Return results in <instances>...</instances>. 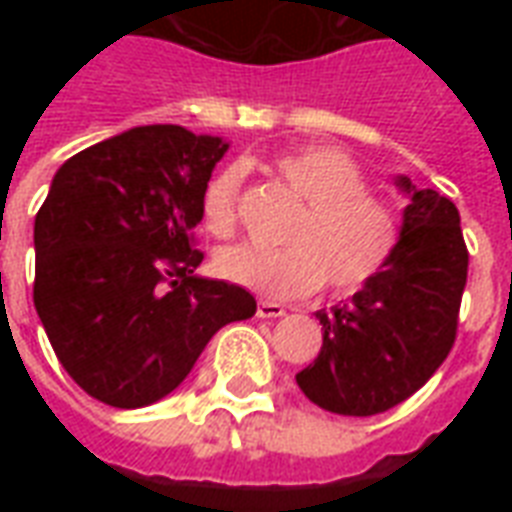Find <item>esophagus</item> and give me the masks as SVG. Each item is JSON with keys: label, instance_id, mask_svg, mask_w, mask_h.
I'll use <instances>...</instances> for the list:
<instances>
[{"label": "esophagus", "instance_id": "1", "mask_svg": "<svg viewBox=\"0 0 512 512\" xmlns=\"http://www.w3.org/2000/svg\"><path fill=\"white\" fill-rule=\"evenodd\" d=\"M282 315H285V307L277 301H260L257 304V318H282Z\"/></svg>", "mask_w": 512, "mask_h": 512}]
</instances>
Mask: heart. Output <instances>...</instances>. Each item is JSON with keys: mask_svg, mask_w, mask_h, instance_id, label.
<instances>
[{"mask_svg": "<svg viewBox=\"0 0 512 512\" xmlns=\"http://www.w3.org/2000/svg\"><path fill=\"white\" fill-rule=\"evenodd\" d=\"M274 172L307 202L285 235L288 246L238 244L222 249L216 274L263 296L299 299L326 285L351 293L376 279L400 246V216L386 200L367 191L354 158L334 147H299L274 161ZM241 169L227 167L202 194V219L213 235H230Z\"/></svg>", "mask_w": 512, "mask_h": 512, "instance_id": "1", "label": "heart"}]
</instances>
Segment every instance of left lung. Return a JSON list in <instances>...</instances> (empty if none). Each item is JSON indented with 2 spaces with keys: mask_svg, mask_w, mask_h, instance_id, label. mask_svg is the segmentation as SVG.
I'll use <instances>...</instances> for the list:
<instances>
[{
  "mask_svg": "<svg viewBox=\"0 0 512 512\" xmlns=\"http://www.w3.org/2000/svg\"><path fill=\"white\" fill-rule=\"evenodd\" d=\"M400 246L389 266L345 304L318 310L323 345L296 384L315 406L373 417L417 392L450 354L466 288L469 252L458 208L406 175Z\"/></svg>",
  "mask_w": 512,
  "mask_h": 512,
  "instance_id": "1",
  "label": "left lung"
}]
</instances>
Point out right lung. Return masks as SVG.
Wrapping results in <instances>:
<instances>
[{
  "label": "right lung",
  "instance_id": "right-lung-1",
  "mask_svg": "<svg viewBox=\"0 0 512 512\" xmlns=\"http://www.w3.org/2000/svg\"><path fill=\"white\" fill-rule=\"evenodd\" d=\"M230 142L139 126L71 156L35 216V310L65 373L115 408L183 384L213 334L257 310L197 274L191 230Z\"/></svg>",
  "mask_w": 512,
  "mask_h": 512
}]
</instances>
